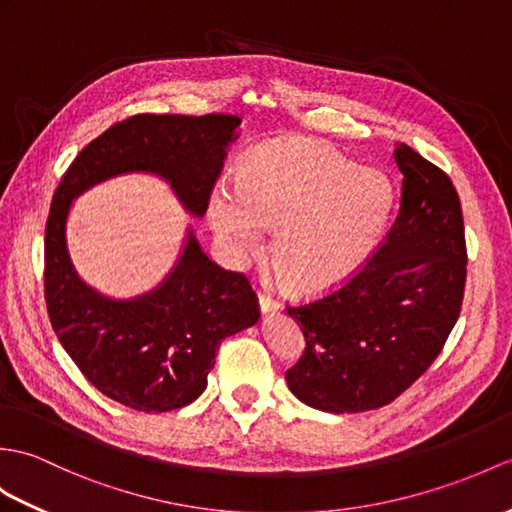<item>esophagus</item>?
Returning <instances> with one entry per match:
<instances>
[{
    "mask_svg": "<svg viewBox=\"0 0 512 512\" xmlns=\"http://www.w3.org/2000/svg\"><path fill=\"white\" fill-rule=\"evenodd\" d=\"M259 307L261 312H277L279 310V301L272 299L270 292H259Z\"/></svg>",
    "mask_w": 512,
    "mask_h": 512,
    "instance_id": "1",
    "label": "esophagus"
}]
</instances>
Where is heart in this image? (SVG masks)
<instances>
[{
	"label": "heart",
	"instance_id": "obj_1",
	"mask_svg": "<svg viewBox=\"0 0 512 512\" xmlns=\"http://www.w3.org/2000/svg\"><path fill=\"white\" fill-rule=\"evenodd\" d=\"M390 185L342 152L312 139L257 150L235 178V192L211 194L209 218L233 259L253 255L261 229L294 292H323L347 279L371 253L390 211Z\"/></svg>",
	"mask_w": 512,
	"mask_h": 512
}]
</instances>
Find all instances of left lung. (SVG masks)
Returning a JSON list of instances; mask_svg holds the SVG:
<instances>
[{"label": "left lung", "instance_id": "8db88e82", "mask_svg": "<svg viewBox=\"0 0 512 512\" xmlns=\"http://www.w3.org/2000/svg\"><path fill=\"white\" fill-rule=\"evenodd\" d=\"M395 159L401 207L384 242L338 288L285 307L305 338L285 379L316 410L388 406L432 366L460 316L467 242L456 187L406 144Z\"/></svg>", "mask_w": 512, "mask_h": 512}]
</instances>
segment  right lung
<instances>
[{"mask_svg":"<svg viewBox=\"0 0 512 512\" xmlns=\"http://www.w3.org/2000/svg\"><path fill=\"white\" fill-rule=\"evenodd\" d=\"M240 122L222 113L124 117L78 152L54 192L43 275L50 323L80 373L133 410L168 412L198 399L220 342L257 323V294L244 272L220 268L189 235L157 290L133 301L104 299L69 261V205L93 183L144 170L168 178L183 205L202 216Z\"/></svg>","mask_w":512,"mask_h":512,"instance_id":"right-lung-1","label":"right lung"}]
</instances>
